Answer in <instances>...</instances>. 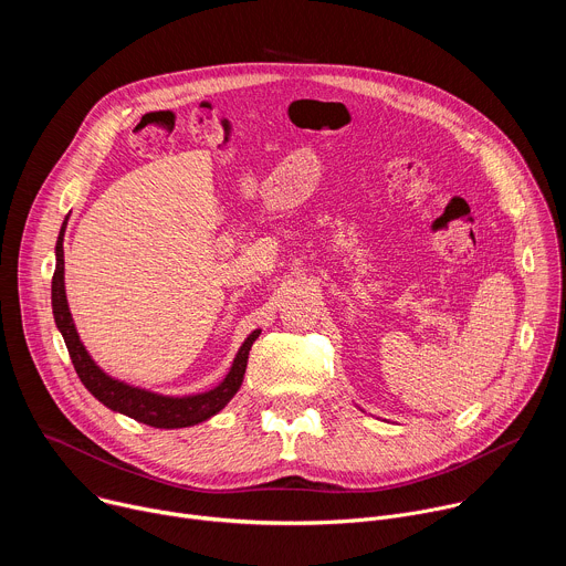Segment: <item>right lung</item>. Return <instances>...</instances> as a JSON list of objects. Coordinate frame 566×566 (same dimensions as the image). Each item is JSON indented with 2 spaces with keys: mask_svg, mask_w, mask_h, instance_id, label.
Returning <instances> with one entry per match:
<instances>
[{
  "mask_svg": "<svg viewBox=\"0 0 566 566\" xmlns=\"http://www.w3.org/2000/svg\"><path fill=\"white\" fill-rule=\"evenodd\" d=\"M55 260L57 262L53 275V308L57 329L64 336L66 349L73 358L80 378H83L85 385L114 412H123L154 428H181L206 421L212 415H217L239 389L241 380H244L249 352L262 329H253L244 336V340L234 349L226 371L214 382L186 391H168L158 385L132 378L129 374L114 371L101 358L94 356L83 334H80L69 306L64 284V239H60Z\"/></svg>",
  "mask_w": 566,
  "mask_h": 566,
  "instance_id": "obj_1",
  "label": "right lung"
}]
</instances>
